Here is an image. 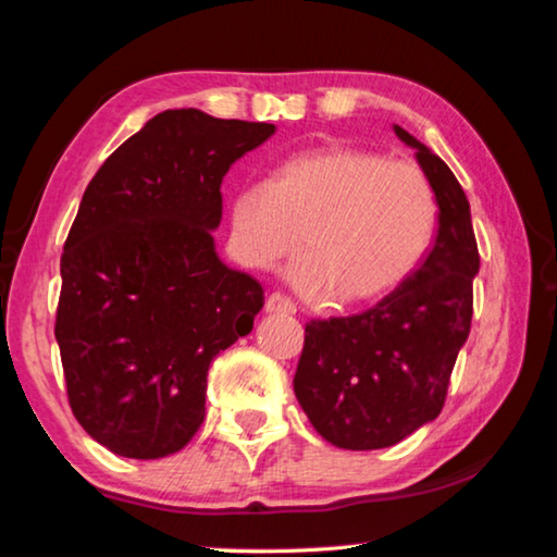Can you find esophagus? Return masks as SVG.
<instances>
[{"instance_id": "esophagus-1", "label": "esophagus", "mask_w": 557, "mask_h": 557, "mask_svg": "<svg viewBox=\"0 0 557 557\" xmlns=\"http://www.w3.org/2000/svg\"><path fill=\"white\" fill-rule=\"evenodd\" d=\"M265 312L268 314H295L297 307L287 295H282V292H272V295H268V299H265Z\"/></svg>"}]
</instances>
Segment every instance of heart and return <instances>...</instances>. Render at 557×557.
I'll list each match as a JSON object with an SVG mask.
<instances>
[{"label": "heart", "instance_id": "b5f03b06", "mask_svg": "<svg viewBox=\"0 0 557 557\" xmlns=\"http://www.w3.org/2000/svg\"><path fill=\"white\" fill-rule=\"evenodd\" d=\"M228 219L235 250L252 268L289 258L301 235L295 287L354 307L412 275L437 228V199L414 162L332 143L280 159L268 184L240 186Z\"/></svg>", "mask_w": 557, "mask_h": 557}]
</instances>
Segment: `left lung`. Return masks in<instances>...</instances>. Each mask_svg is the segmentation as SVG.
Masks as SVG:
<instances>
[{
	"instance_id": "obj_1",
	"label": "left lung",
	"mask_w": 557,
	"mask_h": 557,
	"mask_svg": "<svg viewBox=\"0 0 557 557\" xmlns=\"http://www.w3.org/2000/svg\"><path fill=\"white\" fill-rule=\"evenodd\" d=\"M437 199V235L420 268L361 314L305 326L295 395L312 428L342 449L398 445L445 408L474 312L479 248L469 201L437 154L395 125Z\"/></svg>"
}]
</instances>
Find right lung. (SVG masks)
I'll use <instances>...</instances> for the list:
<instances>
[{
    "mask_svg": "<svg viewBox=\"0 0 557 557\" xmlns=\"http://www.w3.org/2000/svg\"><path fill=\"white\" fill-rule=\"evenodd\" d=\"M272 135L268 122L164 110L83 194L55 342L75 420L120 457L182 449L203 422L211 361L252 332L260 282L223 265L211 231L225 172Z\"/></svg>",
    "mask_w": 557,
    "mask_h": 557,
    "instance_id": "obj_1",
    "label": "right lung"
}]
</instances>
